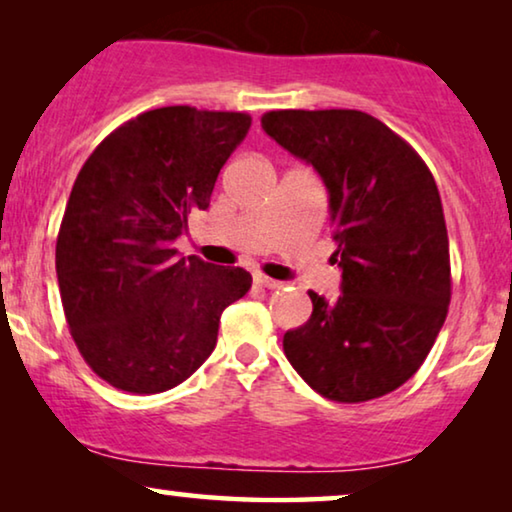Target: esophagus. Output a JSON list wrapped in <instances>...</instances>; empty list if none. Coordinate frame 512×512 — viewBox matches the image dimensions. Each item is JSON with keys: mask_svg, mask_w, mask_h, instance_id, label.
Here are the masks:
<instances>
[{"mask_svg": "<svg viewBox=\"0 0 512 512\" xmlns=\"http://www.w3.org/2000/svg\"><path fill=\"white\" fill-rule=\"evenodd\" d=\"M254 279H256V284L265 286V289H282V286H284V282H279V279H270L265 275H256Z\"/></svg>", "mask_w": 512, "mask_h": 512, "instance_id": "esophagus-1", "label": "esophagus"}]
</instances>
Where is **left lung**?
Returning <instances> with one entry per match:
<instances>
[{
	"label": "left lung",
	"mask_w": 512,
	"mask_h": 512,
	"mask_svg": "<svg viewBox=\"0 0 512 512\" xmlns=\"http://www.w3.org/2000/svg\"><path fill=\"white\" fill-rule=\"evenodd\" d=\"M263 130L328 188L342 293L310 291L312 317L284 333L298 375L338 403L380 398L410 380L445 324L450 242L436 179L419 153L356 109H282Z\"/></svg>",
	"instance_id": "left-lung-1"
}]
</instances>
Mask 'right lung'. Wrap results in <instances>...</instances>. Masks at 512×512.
I'll return each instance as SVG.
<instances>
[{"instance_id": "add662e5", "label": "right lung", "mask_w": 512, "mask_h": 512, "mask_svg": "<svg viewBox=\"0 0 512 512\" xmlns=\"http://www.w3.org/2000/svg\"><path fill=\"white\" fill-rule=\"evenodd\" d=\"M249 114L160 107L123 123L83 163L55 244L69 333L97 377L128 394H160L216 347L221 312L251 289L242 268L172 242L247 137Z\"/></svg>"}]
</instances>
